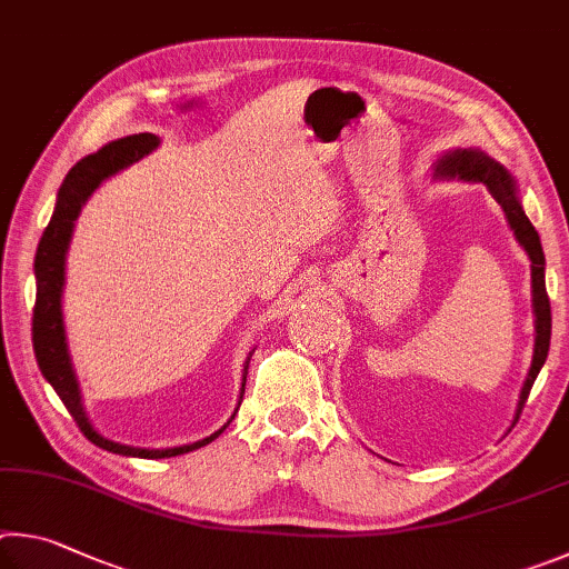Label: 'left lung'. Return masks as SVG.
<instances>
[{
	"label": "left lung",
	"mask_w": 569,
	"mask_h": 569,
	"mask_svg": "<svg viewBox=\"0 0 569 569\" xmlns=\"http://www.w3.org/2000/svg\"><path fill=\"white\" fill-rule=\"evenodd\" d=\"M437 177H460V179H467V182H482L497 199V204L502 207L507 222H510V227L515 229L517 242H520L527 249V254H530L537 337H535L532 367L522 387L520 407H517V415H520L527 397H530L537 375H540L542 365L547 360V352H550V335H552V310H550V297H547V290H545V254H542L540 237H537V229L522 212V204L520 199H517L510 172H507L502 164H497L495 159L477 152V149H457V152L447 154L437 162Z\"/></svg>",
	"instance_id": "8db88e82"
}]
</instances>
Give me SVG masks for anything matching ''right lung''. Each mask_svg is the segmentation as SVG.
Masks as SVG:
<instances>
[{
	"label": "right lung",
	"instance_id": "1",
	"mask_svg": "<svg viewBox=\"0 0 569 569\" xmlns=\"http://www.w3.org/2000/svg\"><path fill=\"white\" fill-rule=\"evenodd\" d=\"M159 144V139L149 132L132 134L124 139H117V142H109L107 147L99 149V152L84 157L82 162H77L69 174L64 177L62 187H59L57 194V207L54 214L49 219L42 239H39L37 247V259H34V274H37V302H34V315H32V342H34V355L37 365L42 370L44 380L54 387L59 400L64 402L67 412L74 417L79 430L84 432L89 442L102 447L107 452L114 455H127V457H147V460H159V457H174L192 452L197 447H204L224 432V427L234 420H229L222 430L204 437L194 445L184 447H172V450H139V447H127L112 440H104L102 435L94 432V427L89 425L82 397H79V385L72 370V362H69L67 342H64V325H62V284H64V254L69 247V239H72L74 219L79 217V209L89 199V194L104 182L107 177H112L119 169L129 167L137 159L152 152ZM247 367L244 365V377L247 382ZM244 382H242V395H244ZM242 395H239V402H242Z\"/></svg>",
	"mask_w": 569,
	"mask_h": 569
}]
</instances>
